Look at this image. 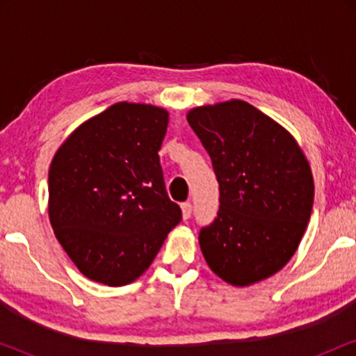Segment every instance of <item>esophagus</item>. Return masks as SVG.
<instances>
[{
  "label": "esophagus",
  "mask_w": 356,
  "mask_h": 356,
  "mask_svg": "<svg viewBox=\"0 0 356 356\" xmlns=\"http://www.w3.org/2000/svg\"><path fill=\"white\" fill-rule=\"evenodd\" d=\"M181 212H183V218H184V220H188V218H191V213H193L191 202H183V204H181Z\"/></svg>",
  "instance_id": "obj_1"
}]
</instances>
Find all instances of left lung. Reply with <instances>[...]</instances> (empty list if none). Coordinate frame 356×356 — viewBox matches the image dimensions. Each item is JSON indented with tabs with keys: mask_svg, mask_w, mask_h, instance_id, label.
<instances>
[{
	"mask_svg": "<svg viewBox=\"0 0 356 356\" xmlns=\"http://www.w3.org/2000/svg\"><path fill=\"white\" fill-rule=\"evenodd\" d=\"M186 118L220 189L216 220L199 233L204 259L235 286L274 275L295 254L313 211V173L303 150L243 100L197 106Z\"/></svg>",
	"mask_w": 356,
	"mask_h": 356,
	"instance_id": "8db88e82",
	"label": "left lung"
}]
</instances>
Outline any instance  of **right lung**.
<instances>
[{
    "instance_id": "add662e5",
    "label": "right lung",
    "mask_w": 356,
    "mask_h": 356,
    "mask_svg": "<svg viewBox=\"0 0 356 356\" xmlns=\"http://www.w3.org/2000/svg\"><path fill=\"white\" fill-rule=\"evenodd\" d=\"M167 126L165 108L118 102L56 150L48 172V216L87 279L108 286L134 282L181 220L160 167Z\"/></svg>"
}]
</instances>
